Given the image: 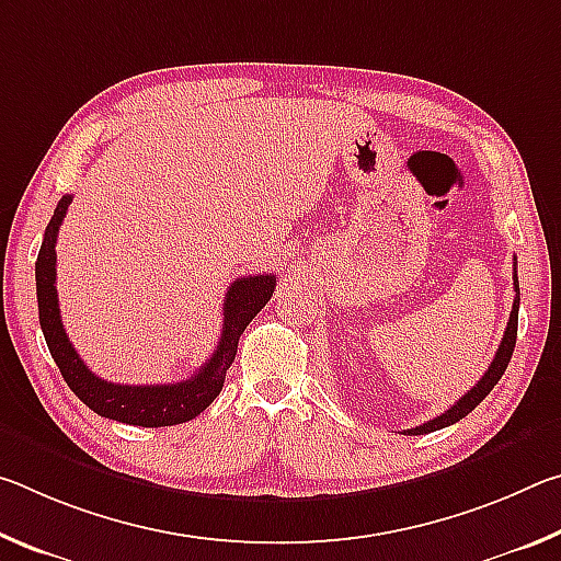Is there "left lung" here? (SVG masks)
<instances>
[{
	"instance_id": "obj_1",
	"label": "left lung",
	"mask_w": 561,
	"mask_h": 561,
	"mask_svg": "<svg viewBox=\"0 0 561 561\" xmlns=\"http://www.w3.org/2000/svg\"><path fill=\"white\" fill-rule=\"evenodd\" d=\"M512 279H515V291L517 297L512 301V311H510V321H507V329H505V336H502V344L497 348L495 358H492L490 368L485 371V376L480 378L478 383H474L468 393H465L458 403L450 405L448 411L440 413L438 417H433V421L423 423V425H415L411 431H403L405 435H425V433H433V431H440V428H448V425L462 421L465 415L474 408L480 405L482 398H485L492 388L497 386V381L505 374V368L512 358V351H515V341H517V314H519V282H517V262H515V274H512Z\"/></svg>"
}]
</instances>
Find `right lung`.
Wrapping results in <instances>:
<instances>
[{
	"instance_id": "add662e5",
	"label": "right lung",
	"mask_w": 561,
	"mask_h": 561,
	"mask_svg": "<svg viewBox=\"0 0 561 561\" xmlns=\"http://www.w3.org/2000/svg\"><path fill=\"white\" fill-rule=\"evenodd\" d=\"M71 205V195H64L56 205L54 217L46 225L44 242L36 257V299H39V324L44 331L46 346L59 366L64 381L71 391L87 403L93 413L111 421L144 425V428H160V425H178L193 421L210 405L222 391L225 374L232 366L247 324L260 314L264 304L272 299L277 287V274H257L232 282L225 294L222 307V331L215 354L197 368L187 381L180 383H153V386H121L103 381L83 364L81 356L71 346L66 329L61 324L59 294H56V234L66 210Z\"/></svg>"
}]
</instances>
